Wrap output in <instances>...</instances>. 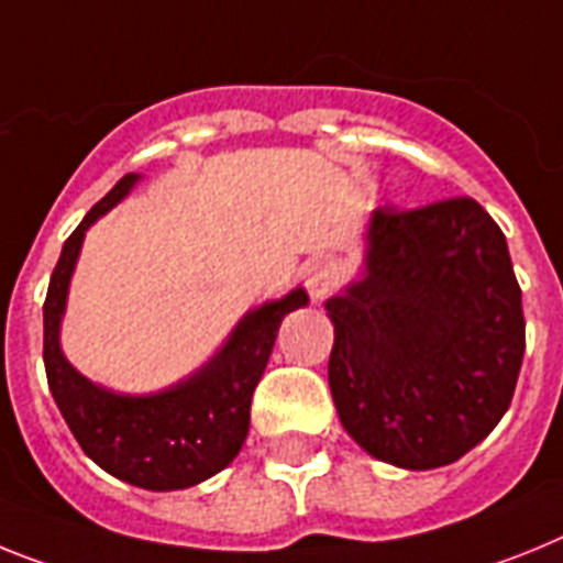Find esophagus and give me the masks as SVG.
Returning <instances> with one entry per match:
<instances>
[{
	"label": "esophagus",
	"mask_w": 563,
	"mask_h": 563,
	"mask_svg": "<svg viewBox=\"0 0 563 563\" xmlns=\"http://www.w3.org/2000/svg\"><path fill=\"white\" fill-rule=\"evenodd\" d=\"M336 275H340L336 263L325 257V254L309 261V266H306V286H309L311 300H325L331 295V288L336 286Z\"/></svg>",
	"instance_id": "esophagus-1"
}]
</instances>
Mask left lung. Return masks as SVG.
Instances as JSON below:
<instances>
[{"label": "left lung", "instance_id": "8db88e82", "mask_svg": "<svg viewBox=\"0 0 563 563\" xmlns=\"http://www.w3.org/2000/svg\"><path fill=\"white\" fill-rule=\"evenodd\" d=\"M363 277L325 302L342 428L405 471L442 467L505 417L525 356L521 288L473 198L374 209Z\"/></svg>", "mask_w": 563, "mask_h": 563}]
</instances>
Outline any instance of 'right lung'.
Here are the masks:
<instances>
[{
  "label": "right lung",
  "instance_id": "1",
  "mask_svg": "<svg viewBox=\"0 0 563 563\" xmlns=\"http://www.w3.org/2000/svg\"><path fill=\"white\" fill-rule=\"evenodd\" d=\"M141 175L130 173L85 214L65 241L45 300V371L67 428L92 462L110 476L144 490H184L221 473L249 433L252 394L275 349L277 329L288 311L309 302L306 288H291L238 322L223 349L178 385L130 397L112 394L78 374L58 345L67 288L85 243V232L110 212Z\"/></svg>",
  "mask_w": 563,
  "mask_h": 563
}]
</instances>
